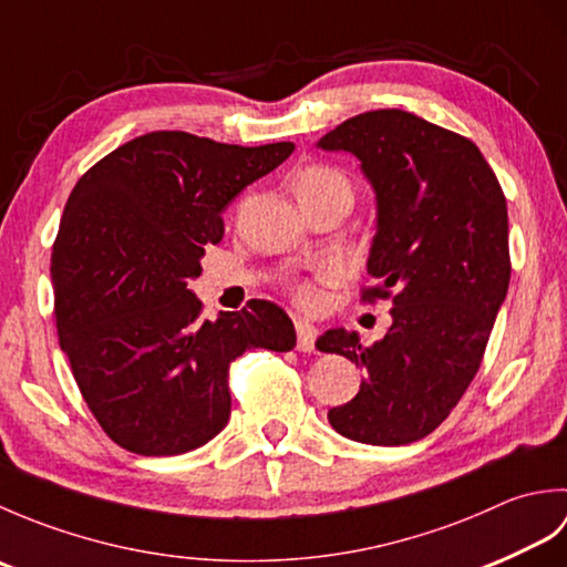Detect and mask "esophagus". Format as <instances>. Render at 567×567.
I'll return each instance as SVG.
<instances>
[{
	"mask_svg": "<svg viewBox=\"0 0 567 567\" xmlns=\"http://www.w3.org/2000/svg\"><path fill=\"white\" fill-rule=\"evenodd\" d=\"M295 329H297V351L302 353H311L315 351V343H317V329L311 327L309 321H295Z\"/></svg>",
	"mask_w": 567,
	"mask_h": 567,
	"instance_id": "esophagus-1",
	"label": "esophagus"
}]
</instances>
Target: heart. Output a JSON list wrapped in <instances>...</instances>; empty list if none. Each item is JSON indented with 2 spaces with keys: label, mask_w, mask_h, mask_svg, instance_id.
<instances>
[{
  "label": "heart",
  "mask_w": 567,
  "mask_h": 567,
  "mask_svg": "<svg viewBox=\"0 0 567 567\" xmlns=\"http://www.w3.org/2000/svg\"><path fill=\"white\" fill-rule=\"evenodd\" d=\"M297 197H321V195H346L353 199V185L351 179L343 171L333 165H309L302 173L297 175L295 183ZM336 280V270L333 268H321L317 272V282H333ZM290 292L295 297L297 305L302 307H317L321 302V292L315 282L309 280H299L292 282Z\"/></svg>",
  "instance_id": "1"
}]
</instances>
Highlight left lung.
<instances>
[{"label": "left lung", "mask_w": 567, "mask_h": 567, "mask_svg": "<svg viewBox=\"0 0 567 567\" xmlns=\"http://www.w3.org/2000/svg\"><path fill=\"white\" fill-rule=\"evenodd\" d=\"M319 148L353 153L375 189L363 302L392 299L382 341L343 329L317 341L365 372L329 421L346 439L406 445L453 412L483 363L512 275L507 199L473 141L402 110L348 118Z\"/></svg>", "instance_id": "obj_1"}]
</instances>
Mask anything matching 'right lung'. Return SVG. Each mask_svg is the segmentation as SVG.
<instances>
[{"mask_svg":"<svg viewBox=\"0 0 567 567\" xmlns=\"http://www.w3.org/2000/svg\"><path fill=\"white\" fill-rule=\"evenodd\" d=\"M292 151L290 141L244 148L153 131L72 187L51 256L55 327L84 402L122 449H199L231 414L234 360L295 348L277 305L252 299L209 321L187 290L204 246L224 236V209Z\"/></svg>","mask_w":567,"mask_h":567,"instance_id":"obj_1","label":"right lung"}]
</instances>
